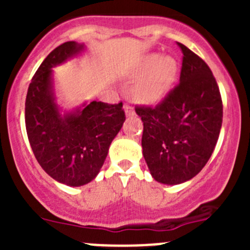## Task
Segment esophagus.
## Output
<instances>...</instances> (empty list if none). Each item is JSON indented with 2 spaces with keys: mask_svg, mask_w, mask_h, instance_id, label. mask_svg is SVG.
I'll return each instance as SVG.
<instances>
[{
  "mask_svg": "<svg viewBox=\"0 0 250 250\" xmlns=\"http://www.w3.org/2000/svg\"><path fill=\"white\" fill-rule=\"evenodd\" d=\"M125 115H127V116H133L135 113L134 107H133L132 105H129V104H125Z\"/></svg>",
  "mask_w": 250,
  "mask_h": 250,
  "instance_id": "obj_1",
  "label": "esophagus"
}]
</instances>
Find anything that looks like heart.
Segmentation results:
<instances>
[{
	"label": "heart",
	"mask_w": 250,
	"mask_h": 250,
	"mask_svg": "<svg viewBox=\"0 0 250 250\" xmlns=\"http://www.w3.org/2000/svg\"><path fill=\"white\" fill-rule=\"evenodd\" d=\"M178 74V62L170 55H146L138 67L137 76L143 77L135 84L133 98L141 104H156L172 87Z\"/></svg>",
	"instance_id": "obj_1"
}]
</instances>
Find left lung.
Wrapping results in <instances>:
<instances>
[{
  "label": "left lung",
  "instance_id": "obj_1",
  "mask_svg": "<svg viewBox=\"0 0 250 250\" xmlns=\"http://www.w3.org/2000/svg\"><path fill=\"white\" fill-rule=\"evenodd\" d=\"M178 46L180 82L155 107H135L144 123V158L152 178L167 185L185 183L202 170L223 123V100L211 70L192 50Z\"/></svg>",
  "mask_w": 250,
  "mask_h": 250
}]
</instances>
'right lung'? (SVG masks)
I'll return each mask as SVG.
<instances>
[{
    "label": "right lung",
    "instance_id": "add662e5",
    "mask_svg": "<svg viewBox=\"0 0 250 250\" xmlns=\"http://www.w3.org/2000/svg\"><path fill=\"white\" fill-rule=\"evenodd\" d=\"M81 50L83 44L74 41L53 49L32 77L25 100V125L37 162L54 180L69 186H82L98 175L125 120L122 103L92 102L62 116L52 67Z\"/></svg>",
    "mask_w": 250,
    "mask_h": 250
}]
</instances>
